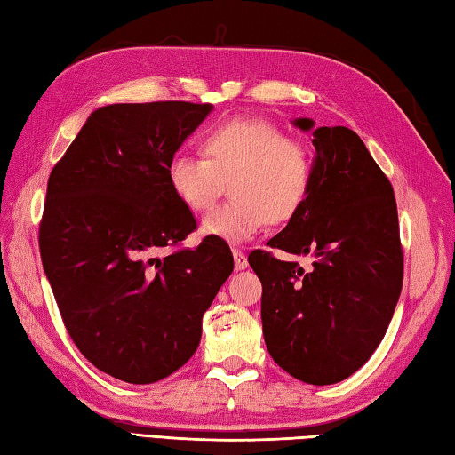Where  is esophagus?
<instances>
[{
	"label": "esophagus",
	"instance_id": "esophagus-1",
	"mask_svg": "<svg viewBox=\"0 0 455 455\" xmlns=\"http://www.w3.org/2000/svg\"><path fill=\"white\" fill-rule=\"evenodd\" d=\"M233 256H235V268L236 270H243L249 267V259H246V254L241 249H233Z\"/></svg>",
	"mask_w": 455,
	"mask_h": 455
}]
</instances>
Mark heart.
I'll list each match as a JSON object with an SVG mask.
<instances>
[{
	"instance_id": "1",
	"label": "heart",
	"mask_w": 455,
	"mask_h": 455,
	"mask_svg": "<svg viewBox=\"0 0 455 455\" xmlns=\"http://www.w3.org/2000/svg\"><path fill=\"white\" fill-rule=\"evenodd\" d=\"M203 156L179 153L167 164L171 193L188 211L211 209L225 191L233 199L212 209L203 235L243 244L267 222H288L308 201L314 159L308 145L262 119H233L206 131Z\"/></svg>"
}]
</instances>
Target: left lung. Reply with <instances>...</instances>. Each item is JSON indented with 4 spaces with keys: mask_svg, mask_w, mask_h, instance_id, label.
<instances>
[{
    "mask_svg": "<svg viewBox=\"0 0 455 455\" xmlns=\"http://www.w3.org/2000/svg\"><path fill=\"white\" fill-rule=\"evenodd\" d=\"M302 131L312 119H296ZM308 201L268 241L270 249L312 254L278 260L256 249L249 264L262 283V334L272 360L296 379L342 382L374 354L403 280L398 206L390 180L348 127L314 129Z\"/></svg>",
    "mask_w": 455,
    "mask_h": 455,
    "instance_id": "1",
    "label": "left lung"
}]
</instances>
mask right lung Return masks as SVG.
Returning <instances> with one entry per match:
<instances>
[{"label": "right lung", "mask_w": 455, "mask_h": 455, "mask_svg": "<svg viewBox=\"0 0 455 455\" xmlns=\"http://www.w3.org/2000/svg\"><path fill=\"white\" fill-rule=\"evenodd\" d=\"M211 111L188 101L99 107L49 175L45 276L79 352L123 382H159L193 356L203 314L235 268L228 244L211 236L164 254L196 228L167 164Z\"/></svg>", "instance_id": "add662e5"}]
</instances>
